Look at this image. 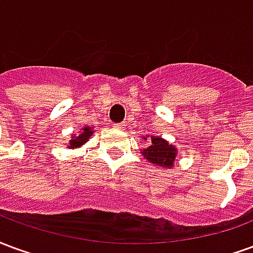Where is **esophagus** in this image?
<instances>
[{"label":"esophagus","instance_id":"1","mask_svg":"<svg viewBox=\"0 0 253 253\" xmlns=\"http://www.w3.org/2000/svg\"><path fill=\"white\" fill-rule=\"evenodd\" d=\"M125 126H126V123H116V125H114V127L119 128V130H125Z\"/></svg>","mask_w":253,"mask_h":253}]
</instances>
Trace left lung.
Returning <instances> with one entry per match:
<instances>
[{"label": "left lung", "mask_w": 253, "mask_h": 253, "mask_svg": "<svg viewBox=\"0 0 253 253\" xmlns=\"http://www.w3.org/2000/svg\"><path fill=\"white\" fill-rule=\"evenodd\" d=\"M148 138L149 135H146V137H142V139L146 142ZM141 153H142L143 159L156 167L170 169L175 165L176 157H177V148L164 138L154 135V137H150L149 146L141 149Z\"/></svg>", "instance_id": "1"}]
</instances>
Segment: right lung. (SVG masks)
<instances>
[{"label":"right lung","mask_w":253,"mask_h":253,"mask_svg":"<svg viewBox=\"0 0 253 253\" xmlns=\"http://www.w3.org/2000/svg\"><path fill=\"white\" fill-rule=\"evenodd\" d=\"M94 132L93 127L84 126L81 130H80V134H73L70 137V141H69V149H77L81 148L83 145L88 142L92 134Z\"/></svg>","instance_id":"add662e5"}]
</instances>
